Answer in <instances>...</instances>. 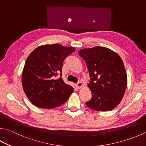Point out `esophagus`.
Here are the masks:
<instances>
[{
	"label": "esophagus",
	"mask_w": 146,
	"mask_h": 146,
	"mask_svg": "<svg viewBox=\"0 0 146 146\" xmlns=\"http://www.w3.org/2000/svg\"><path fill=\"white\" fill-rule=\"evenodd\" d=\"M76 86H77V87L78 89H81L82 87H83V84L81 82H78L77 84H76Z\"/></svg>",
	"instance_id": "esophagus-1"
}]
</instances>
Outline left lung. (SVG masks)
I'll use <instances>...</instances> for the list:
<instances>
[{
    "instance_id": "1",
    "label": "left lung",
    "mask_w": 146,
    "mask_h": 146,
    "mask_svg": "<svg viewBox=\"0 0 146 146\" xmlns=\"http://www.w3.org/2000/svg\"><path fill=\"white\" fill-rule=\"evenodd\" d=\"M88 68L92 93L87 107L96 111H109L120 103L127 86V75L123 60L113 50L96 46L78 51Z\"/></svg>"
}]
</instances>
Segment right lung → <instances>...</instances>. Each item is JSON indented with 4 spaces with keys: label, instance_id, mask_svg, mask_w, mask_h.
<instances>
[{
    "label": "right lung",
    "instance_id": "add662e5",
    "mask_svg": "<svg viewBox=\"0 0 146 146\" xmlns=\"http://www.w3.org/2000/svg\"><path fill=\"white\" fill-rule=\"evenodd\" d=\"M75 51L74 47L59 44H44L29 55L23 70V91L31 102L42 108H54L64 103L74 89L60 77L62 63Z\"/></svg>",
    "mask_w": 146,
    "mask_h": 146
}]
</instances>
